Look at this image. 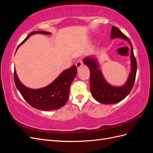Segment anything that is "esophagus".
Wrapping results in <instances>:
<instances>
[{
    "mask_svg": "<svg viewBox=\"0 0 153 153\" xmlns=\"http://www.w3.org/2000/svg\"><path fill=\"white\" fill-rule=\"evenodd\" d=\"M83 66V62L82 60H78V61L76 63V66L78 69H79L82 66Z\"/></svg>",
    "mask_w": 153,
    "mask_h": 153,
    "instance_id": "esophagus-1",
    "label": "esophagus"
}]
</instances>
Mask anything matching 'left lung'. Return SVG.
<instances>
[{"mask_svg":"<svg viewBox=\"0 0 153 153\" xmlns=\"http://www.w3.org/2000/svg\"><path fill=\"white\" fill-rule=\"evenodd\" d=\"M110 38H121L126 41L131 47V72L124 85L121 87L113 86L106 81L99 69V64L94 56H89L84 59V62L90 70V89L94 99L102 104H114L124 100L131 92L135 81L137 64L133 53L130 40L117 27H112Z\"/></svg>","mask_w":153,"mask_h":153,"instance_id":"left-lung-1","label":"left lung"}]
</instances>
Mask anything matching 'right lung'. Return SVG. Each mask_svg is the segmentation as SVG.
Returning <instances> with one entry per match:
<instances>
[{"mask_svg":"<svg viewBox=\"0 0 153 153\" xmlns=\"http://www.w3.org/2000/svg\"><path fill=\"white\" fill-rule=\"evenodd\" d=\"M35 34H50L51 33L42 30L32 32L20 45ZM76 73V67L74 65L60 74L50 84L38 89H30L23 84L18 78L15 69L14 71V80L17 89L30 106L38 110L49 111L59 109L66 104L69 98V88Z\"/></svg>","mask_w":153,"mask_h":153,"instance_id":"right-lung-1","label":"right lung"}]
</instances>
